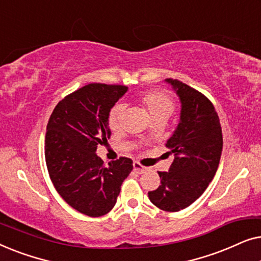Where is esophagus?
Segmentation results:
<instances>
[{"label":"esophagus","mask_w":261,"mask_h":261,"mask_svg":"<svg viewBox=\"0 0 261 261\" xmlns=\"http://www.w3.org/2000/svg\"><path fill=\"white\" fill-rule=\"evenodd\" d=\"M133 169H134V171H137L138 173H144L145 171H146V167L142 166L139 162H134L133 163Z\"/></svg>","instance_id":"esophagus-1"}]
</instances>
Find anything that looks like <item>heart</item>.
I'll list each match as a JSON object with an SVG mask.
<instances>
[{"mask_svg": "<svg viewBox=\"0 0 261 261\" xmlns=\"http://www.w3.org/2000/svg\"><path fill=\"white\" fill-rule=\"evenodd\" d=\"M139 103L142 106L153 122L166 121L174 110L173 99L165 92L159 90L145 91L138 97ZM126 107L122 103H116L109 110L108 124L113 130H120L123 127Z\"/></svg>", "mask_w": 261, "mask_h": 261, "instance_id": "obj_1", "label": "heart"}]
</instances>
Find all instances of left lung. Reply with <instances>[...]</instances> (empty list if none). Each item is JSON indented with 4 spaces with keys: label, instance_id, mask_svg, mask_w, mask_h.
Listing matches in <instances>:
<instances>
[{
    "label": "left lung",
    "instance_id": "left-lung-1",
    "mask_svg": "<svg viewBox=\"0 0 261 261\" xmlns=\"http://www.w3.org/2000/svg\"><path fill=\"white\" fill-rule=\"evenodd\" d=\"M181 102L180 122L166 147L174 155L169 172H158L160 184L148 198L164 212L192 204L215 176L222 153L220 119L210 99L178 80H166Z\"/></svg>",
    "mask_w": 261,
    "mask_h": 261
}]
</instances>
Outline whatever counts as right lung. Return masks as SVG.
<instances>
[{
  "mask_svg": "<svg viewBox=\"0 0 261 261\" xmlns=\"http://www.w3.org/2000/svg\"><path fill=\"white\" fill-rule=\"evenodd\" d=\"M126 85L90 83L65 96L51 114L45 160L56 190L70 206L98 217L114 208L122 181L133 170L126 156L108 163L96 154L109 138L108 114Z\"/></svg>",
  "mask_w": 261,
  "mask_h": 261,
  "instance_id": "obj_1",
  "label": "right lung"
}]
</instances>
